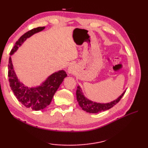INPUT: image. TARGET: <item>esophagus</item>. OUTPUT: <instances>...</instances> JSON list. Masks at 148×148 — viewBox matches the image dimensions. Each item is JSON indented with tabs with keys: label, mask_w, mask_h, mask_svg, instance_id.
Masks as SVG:
<instances>
[{
	"label": "esophagus",
	"mask_w": 148,
	"mask_h": 148,
	"mask_svg": "<svg viewBox=\"0 0 148 148\" xmlns=\"http://www.w3.org/2000/svg\"><path fill=\"white\" fill-rule=\"evenodd\" d=\"M68 71H69V73H73L74 71V65H72V64L70 65V66H69Z\"/></svg>",
	"instance_id": "obj_1"
}]
</instances>
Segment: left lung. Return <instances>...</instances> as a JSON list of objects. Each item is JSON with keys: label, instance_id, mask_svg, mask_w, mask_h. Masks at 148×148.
<instances>
[{"label": "left lung", "instance_id": "8db88e82", "mask_svg": "<svg viewBox=\"0 0 148 148\" xmlns=\"http://www.w3.org/2000/svg\"><path fill=\"white\" fill-rule=\"evenodd\" d=\"M82 91L81 88H80V87L79 86L77 87V90H76V97H77V101L78 102V104L84 111H86L87 112H89V113H92V114L99 113V112L105 111V110L110 109L111 108L115 106L117 103H118L125 92V91L123 92V93L118 99H117L116 100H115V101L110 102V103L101 104V103H96V102H93L91 101H89V100H88L84 97V95H83V92Z\"/></svg>", "mask_w": 148, "mask_h": 148}]
</instances>
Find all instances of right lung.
<instances>
[{"label":"right lung","instance_id":"obj_1","mask_svg":"<svg viewBox=\"0 0 148 148\" xmlns=\"http://www.w3.org/2000/svg\"><path fill=\"white\" fill-rule=\"evenodd\" d=\"M45 27H39L30 30L20 37L12 49L10 55L13 54L25 40L32 34L44 29ZM8 77L10 86L17 99L26 108L34 110H42L49 106L53 95L67 74L64 71H59L51 74L42 85L35 88H29L19 82L14 71L12 58L8 62Z\"/></svg>","mask_w":148,"mask_h":148}]
</instances>
